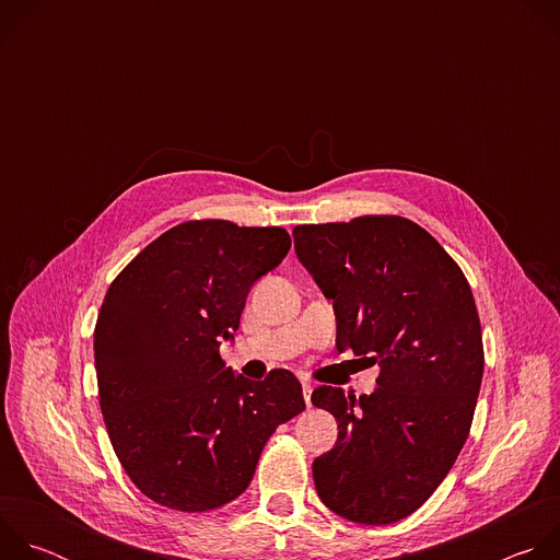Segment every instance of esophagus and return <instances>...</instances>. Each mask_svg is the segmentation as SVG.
Returning <instances> with one entry per match:
<instances>
[{"instance_id":"1","label":"esophagus","mask_w":560,"mask_h":560,"mask_svg":"<svg viewBox=\"0 0 560 560\" xmlns=\"http://www.w3.org/2000/svg\"><path fill=\"white\" fill-rule=\"evenodd\" d=\"M310 396H312V385L303 381V398H305V404H307V408H310V404H312V401H310Z\"/></svg>"}]
</instances>
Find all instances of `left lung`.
I'll list each match as a JSON object with an SVG mask.
<instances>
[{
	"instance_id": "obj_1",
	"label": "left lung",
	"mask_w": 560,
	"mask_h": 560,
	"mask_svg": "<svg viewBox=\"0 0 560 560\" xmlns=\"http://www.w3.org/2000/svg\"><path fill=\"white\" fill-rule=\"evenodd\" d=\"M292 236L332 299L339 352L381 368L372 394L312 392L339 425L335 447L312 463L316 494L352 523H396L432 497L469 434L486 363L471 288L404 217L296 225Z\"/></svg>"
}]
</instances>
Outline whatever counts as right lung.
Segmentation results:
<instances>
[{
  "label": "right lung",
  "mask_w": 560,
  "mask_h": 560,
  "mask_svg": "<svg viewBox=\"0 0 560 560\" xmlns=\"http://www.w3.org/2000/svg\"><path fill=\"white\" fill-rule=\"evenodd\" d=\"M290 250L283 228L186 221L110 283L95 326L100 406L130 481L179 512L217 510L250 486L272 432L305 410L288 370L225 368L246 296Z\"/></svg>",
  "instance_id": "right-lung-1"
}]
</instances>
